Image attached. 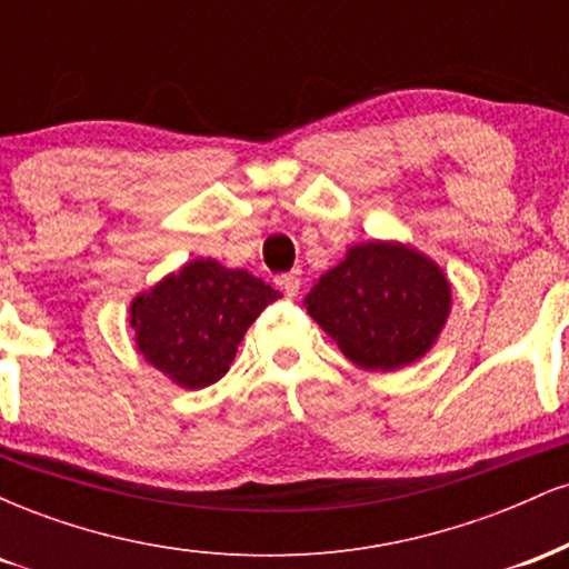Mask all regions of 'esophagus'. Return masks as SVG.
<instances>
[{
	"label": "esophagus",
	"mask_w": 569,
	"mask_h": 569,
	"mask_svg": "<svg viewBox=\"0 0 569 569\" xmlns=\"http://www.w3.org/2000/svg\"><path fill=\"white\" fill-rule=\"evenodd\" d=\"M278 286L283 289L286 297H297L299 289H302V272H299V270L283 272V276L278 278Z\"/></svg>",
	"instance_id": "obj_1"
}]
</instances>
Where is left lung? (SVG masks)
Here are the masks:
<instances>
[{
    "mask_svg": "<svg viewBox=\"0 0 569 569\" xmlns=\"http://www.w3.org/2000/svg\"><path fill=\"white\" fill-rule=\"evenodd\" d=\"M305 307L356 367L396 371L439 342L452 312V283L420 248L367 240L318 278Z\"/></svg>",
    "mask_w": 569,
    "mask_h": 569,
    "instance_id": "1",
    "label": "left lung"
}]
</instances>
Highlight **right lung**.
Masks as SVG:
<instances>
[{
	"instance_id": "add662e5",
	"label": "right lung",
	"mask_w": 569,
	"mask_h": 569,
	"mask_svg": "<svg viewBox=\"0 0 569 569\" xmlns=\"http://www.w3.org/2000/svg\"><path fill=\"white\" fill-rule=\"evenodd\" d=\"M280 297L248 270L192 259L133 297L136 350L179 388H208L230 371L248 326Z\"/></svg>"
}]
</instances>
